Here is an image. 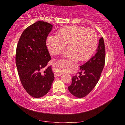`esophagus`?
Returning <instances> with one entry per match:
<instances>
[{"label":"esophagus","instance_id":"1","mask_svg":"<svg viewBox=\"0 0 125 125\" xmlns=\"http://www.w3.org/2000/svg\"><path fill=\"white\" fill-rule=\"evenodd\" d=\"M62 74V73H54V76L57 77V76H60Z\"/></svg>","mask_w":125,"mask_h":125}]
</instances>
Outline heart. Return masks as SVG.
Returning a JSON list of instances; mask_svg holds the SVG:
<instances>
[{
  "label": "heart",
  "instance_id": "heart-1",
  "mask_svg": "<svg viewBox=\"0 0 125 125\" xmlns=\"http://www.w3.org/2000/svg\"><path fill=\"white\" fill-rule=\"evenodd\" d=\"M98 38L96 32L92 29L71 25L63 27L57 32V35H50L47 40V47L52 54H59L66 48V56L72 59L80 61L88 59L96 48ZM57 71H66L69 69V64L63 60L56 61Z\"/></svg>",
  "mask_w": 125,
  "mask_h": 125
}]
</instances>
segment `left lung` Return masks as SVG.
<instances>
[{
    "instance_id": "1",
    "label": "left lung",
    "mask_w": 125,
    "mask_h": 125,
    "mask_svg": "<svg viewBox=\"0 0 125 125\" xmlns=\"http://www.w3.org/2000/svg\"><path fill=\"white\" fill-rule=\"evenodd\" d=\"M105 47L103 37L99 40L97 52L89 60L80 66L78 75L73 76L68 87L72 94L83 98L88 94L98 83L105 64Z\"/></svg>"
}]
</instances>
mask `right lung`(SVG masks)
<instances>
[{"label": "right lung", "instance_id": "right-lung-1", "mask_svg": "<svg viewBox=\"0 0 125 125\" xmlns=\"http://www.w3.org/2000/svg\"><path fill=\"white\" fill-rule=\"evenodd\" d=\"M52 28V25L45 21L36 22L25 29L17 45L19 76L23 88L34 98L48 93L54 78L51 66L46 67L51 59L46 42Z\"/></svg>", "mask_w": 125, "mask_h": 125}]
</instances>
